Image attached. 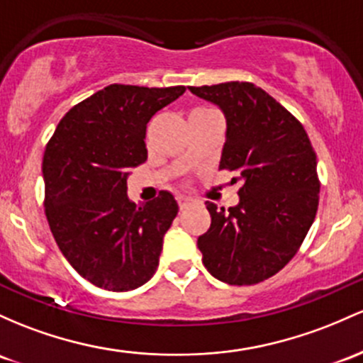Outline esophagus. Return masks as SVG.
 Listing matches in <instances>:
<instances>
[{
    "instance_id": "esophagus-1",
    "label": "esophagus",
    "mask_w": 363,
    "mask_h": 363,
    "mask_svg": "<svg viewBox=\"0 0 363 363\" xmlns=\"http://www.w3.org/2000/svg\"><path fill=\"white\" fill-rule=\"evenodd\" d=\"M191 203H193V200H191V198H188V196H177V205H179V208H181V210L188 208V206H191Z\"/></svg>"
}]
</instances>
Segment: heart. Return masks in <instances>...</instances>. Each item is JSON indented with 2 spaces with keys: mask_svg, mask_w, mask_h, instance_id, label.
<instances>
[{
  "mask_svg": "<svg viewBox=\"0 0 363 363\" xmlns=\"http://www.w3.org/2000/svg\"><path fill=\"white\" fill-rule=\"evenodd\" d=\"M210 111H215L212 108H206V106H198V108H194L191 111L189 117H193V115H205V113H210Z\"/></svg>",
  "mask_w": 363,
  "mask_h": 363,
  "instance_id": "obj_1",
  "label": "heart"
}]
</instances>
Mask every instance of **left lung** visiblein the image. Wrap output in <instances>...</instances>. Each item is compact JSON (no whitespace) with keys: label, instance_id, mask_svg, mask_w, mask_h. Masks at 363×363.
<instances>
[{"label":"left lung","instance_id":"8db88e82","mask_svg":"<svg viewBox=\"0 0 363 363\" xmlns=\"http://www.w3.org/2000/svg\"><path fill=\"white\" fill-rule=\"evenodd\" d=\"M189 91L224 111L220 170L241 182L238 206L225 212L206 201L212 224L198 238L203 265L227 284H258L296 255L315 218L317 155L301 122L262 87L233 81Z\"/></svg>","mask_w":363,"mask_h":363}]
</instances>
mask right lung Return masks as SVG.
<instances>
[{"label": "right lung", "instance_id": "1", "mask_svg": "<svg viewBox=\"0 0 363 363\" xmlns=\"http://www.w3.org/2000/svg\"><path fill=\"white\" fill-rule=\"evenodd\" d=\"M184 91L110 84L72 106L48 141V224L63 257L98 288L129 291L157 272L177 201L160 191L138 206L127 198V175L148 158L146 123Z\"/></svg>", "mask_w": 363, "mask_h": 363}]
</instances>
